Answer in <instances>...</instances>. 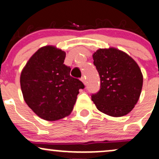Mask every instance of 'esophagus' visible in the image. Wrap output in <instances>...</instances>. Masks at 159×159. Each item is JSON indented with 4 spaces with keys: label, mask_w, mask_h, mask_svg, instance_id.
<instances>
[{
    "label": "esophagus",
    "mask_w": 159,
    "mask_h": 159,
    "mask_svg": "<svg viewBox=\"0 0 159 159\" xmlns=\"http://www.w3.org/2000/svg\"><path fill=\"white\" fill-rule=\"evenodd\" d=\"M80 80H81V81L83 82V83H84L85 85L86 84V77H85L84 76H82V77H81V79H80Z\"/></svg>",
    "instance_id": "34e87169"
}]
</instances>
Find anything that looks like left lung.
I'll list each match as a JSON object with an SVG mask.
<instances>
[{
    "label": "left lung",
    "mask_w": 159,
    "mask_h": 159,
    "mask_svg": "<svg viewBox=\"0 0 159 159\" xmlns=\"http://www.w3.org/2000/svg\"><path fill=\"white\" fill-rule=\"evenodd\" d=\"M100 78V90L91 95L97 109L112 116L122 117L131 112L138 102L143 76L131 57L117 48H100L93 55Z\"/></svg>",
    "instance_id": "1"
}]
</instances>
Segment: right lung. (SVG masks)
I'll list each match as a JSON object with an SVG mask.
<instances>
[{"label": "right lung", "mask_w": 159, "mask_h": 159, "mask_svg": "<svg viewBox=\"0 0 159 159\" xmlns=\"http://www.w3.org/2000/svg\"><path fill=\"white\" fill-rule=\"evenodd\" d=\"M66 52L53 46L39 48L28 60L20 78L25 101L41 118L56 120L68 116L79 89L85 86L70 76Z\"/></svg>", "instance_id": "right-lung-1"}]
</instances>
